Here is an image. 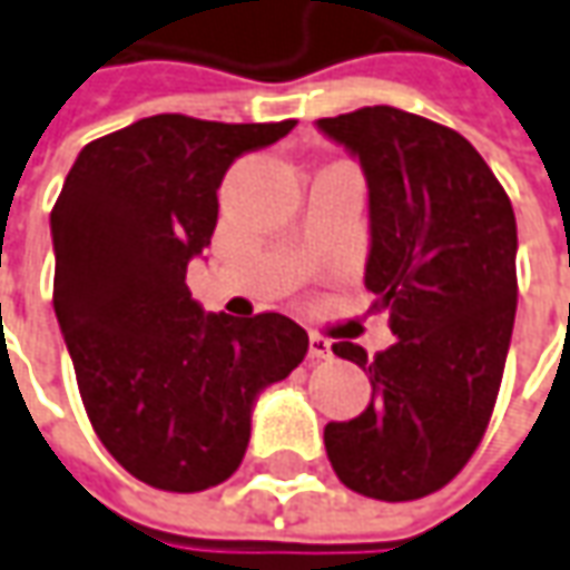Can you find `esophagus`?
<instances>
[{
	"instance_id": "34e87169",
	"label": "esophagus",
	"mask_w": 570,
	"mask_h": 570,
	"mask_svg": "<svg viewBox=\"0 0 570 570\" xmlns=\"http://www.w3.org/2000/svg\"><path fill=\"white\" fill-rule=\"evenodd\" d=\"M331 355H334V350H331V340H327V336H308V358H312V362H324V358H331Z\"/></svg>"
}]
</instances>
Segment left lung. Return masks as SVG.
I'll return each instance as SVG.
<instances>
[{
    "mask_svg": "<svg viewBox=\"0 0 570 570\" xmlns=\"http://www.w3.org/2000/svg\"><path fill=\"white\" fill-rule=\"evenodd\" d=\"M365 168L371 255L365 286L399 336L367 358L371 405L327 424L336 478L362 497L409 502L443 490L493 417L518 305V227L509 193L452 127L393 106L321 118Z\"/></svg>",
    "mask_w": 570,
    "mask_h": 570,
    "instance_id": "8db88e82",
    "label": "left lung"
}]
</instances>
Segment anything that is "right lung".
Wrapping results in <instances>:
<instances>
[{"label": "right lung", "instance_id": "add662e5", "mask_svg": "<svg viewBox=\"0 0 570 570\" xmlns=\"http://www.w3.org/2000/svg\"><path fill=\"white\" fill-rule=\"evenodd\" d=\"M293 127L153 115L87 142L58 193L52 302L77 390L102 446L155 490L199 493L230 478L255 396L308 352L281 312L205 315L187 286L227 168Z\"/></svg>", "mask_w": 570, "mask_h": 570}]
</instances>
